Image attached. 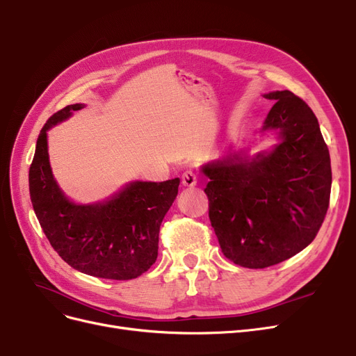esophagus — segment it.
<instances>
[{
  "instance_id": "obj_1",
  "label": "esophagus",
  "mask_w": 356,
  "mask_h": 356,
  "mask_svg": "<svg viewBox=\"0 0 356 356\" xmlns=\"http://www.w3.org/2000/svg\"><path fill=\"white\" fill-rule=\"evenodd\" d=\"M181 182L184 187H195L197 184V177L193 170H186L181 177Z\"/></svg>"
}]
</instances>
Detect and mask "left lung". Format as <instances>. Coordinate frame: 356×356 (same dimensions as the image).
Returning a JSON list of instances; mask_svg holds the SVG:
<instances>
[{
	"mask_svg": "<svg viewBox=\"0 0 356 356\" xmlns=\"http://www.w3.org/2000/svg\"><path fill=\"white\" fill-rule=\"evenodd\" d=\"M261 131H279L272 153L234 154L203 166L209 220L221 251L234 264L264 268L303 251L316 238L330 204L331 160L318 118L289 90Z\"/></svg>",
	"mask_w": 356,
	"mask_h": 356,
	"instance_id": "obj_1",
	"label": "left lung"
}]
</instances>
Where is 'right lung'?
Segmentation results:
<instances>
[{
    "mask_svg": "<svg viewBox=\"0 0 356 356\" xmlns=\"http://www.w3.org/2000/svg\"><path fill=\"white\" fill-rule=\"evenodd\" d=\"M83 108L68 105L42 126L29 168V195L46 238L63 261L81 273L127 281L145 273L157 260L159 230L178 195L179 178L132 182L111 200L74 204L53 179L47 131Z\"/></svg>",
    "mask_w": 356,
    "mask_h": 356,
    "instance_id": "1",
    "label": "right lung"
}]
</instances>
